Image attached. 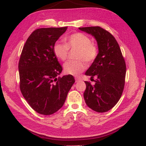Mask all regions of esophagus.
<instances>
[{
    "label": "esophagus",
    "instance_id": "esophagus-1",
    "mask_svg": "<svg viewBox=\"0 0 146 146\" xmlns=\"http://www.w3.org/2000/svg\"><path fill=\"white\" fill-rule=\"evenodd\" d=\"M75 80H76V82H79V81H80V80H81V78H80V77H76Z\"/></svg>",
    "mask_w": 146,
    "mask_h": 146
}]
</instances>
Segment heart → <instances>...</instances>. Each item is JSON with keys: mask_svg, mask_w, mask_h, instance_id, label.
Segmentation results:
<instances>
[{"mask_svg": "<svg viewBox=\"0 0 146 146\" xmlns=\"http://www.w3.org/2000/svg\"><path fill=\"white\" fill-rule=\"evenodd\" d=\"M65 44L56 42L53 46V52L59 60H66L69 49H76L75 60H71L64 64V71L68 75L76 76L85 69V64L92 63L97 59L98 48L90 37L82 33L72 34L64 39Z\"/></svg>", "mask_w": 146, "mask_h": 146, "instance_id": "b5f03b06", "label": "heart"}]
</instances>
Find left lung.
Segmentation results:
<instances>
[{
	"label": "left lung",
	"mask_w": 146,
	"mask_h": 146,
	"mask_svg": "<svg viewBox=\"0 0 146 146\" xmlns=\"http://www.w3.org/2000/svg\"><path fill=\"white\" fill-rule=\"evenodd\" d=\"M79 29L94 36L98 48L97 59L85 73L91 78H97L95 85L85 82L86 104L97 112H105L117 104L122 94L126 74L124 58L116 39L107 31L99 26Z\"/></svg>",
	"instance_id": "8db88e82"
}]
</instances>
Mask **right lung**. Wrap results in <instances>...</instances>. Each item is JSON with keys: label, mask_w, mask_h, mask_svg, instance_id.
<instances>
[{"label": "right lung", "mask_w": 146, "mask_h": 146, "mask_svg": "<svg viewBox=\"0 0 146 146\" xmlns=\"http://www.w3.org/2000/svg\"><path fill=\"white\" fill-rule=\"evenodd\" d=\"M67 27L36 29L22 51L19 72L20 90L31 108L48 115L63 107L75 83L72 75L58 76L63 70L53 52V46Z\"/></svg>", "instance_id": "add662e5"}]
</instances>
